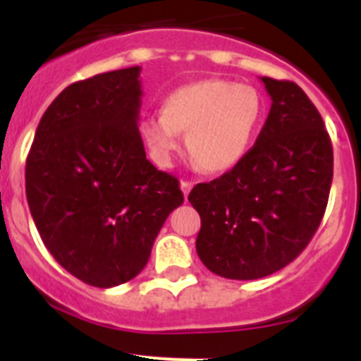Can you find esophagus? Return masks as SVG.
<instances>
[{
	"mask_svg": "<svg viewBox=\"0 0 361 361\" xmlns=\"http://www.w3.org/2000/svg\"><path fill=\"white\" fill-rule=\"evenodd\" d=\"M191 188H193V184H191L190 180H183V183H180V190H183L184 197H188V195H190Z\"/></svg>",
	"mask_w": 361,
	"mask_h": 361,
	"instance_id": "obj_1",
	"label": "esophagus"
}]
</instances>
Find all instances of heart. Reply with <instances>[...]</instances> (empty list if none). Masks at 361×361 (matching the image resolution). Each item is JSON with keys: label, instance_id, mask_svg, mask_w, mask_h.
<instances>
[{"label": "heart", "instance_id": "1", "mask_svg": "<svg viewBox=\"0 0 361 361\" xmlns=\"http://www.w3.org/2000/svg\"><path fill=\"white\" fill-rule=\"evenodd\" d=\"M264 116L262 97L250 85L200 79L178 86L162 101V114L141 121V135L152 157L171 164L186 133L191 159L206 173H224L253 146Z\"/></svg>", "mask_w": 361, "mask_h": 361}]
</instances>
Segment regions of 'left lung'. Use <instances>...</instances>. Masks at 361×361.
<instances>
[{
  "label": "left lung",
  "mask_w": 361,
  "mask_h": 361,
  "mask_svg": "<svg viewBox=\"0 0 361 361\" xmlns=\"http://www.w3.org/2000/svg\"><path fill=\"white\" fill-rule=\"evenodd\" d=\"M260 81L273 103L255 146L188 195L200 215L199 258L231 280L291 264L317 233L333 183V145L317 106L296 82Z\"/></svg>",
  "instance_id": "obj_1"
}]
</instances>
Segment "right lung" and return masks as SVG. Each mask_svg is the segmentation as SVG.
Masks as SVG:
<instances>
[{
  "label": "right lung",
  "mask_w": 361,
  "mask_h": 361,
  "mask_svg": "<svg viewBox=\"0 0 361 361\" xmlns=\"http://www.w3.org/2000/svg\"><path fill=\"white\" fill-rule=\"evenodd\" d=\"M141 66L66 86L37 124L25 188L39 237L59 266L94 288L145 269L164 220L184 202L178 180L146 159Z\"/></svg>",
  "instance_id": "add662e5"
}]
</instances>
